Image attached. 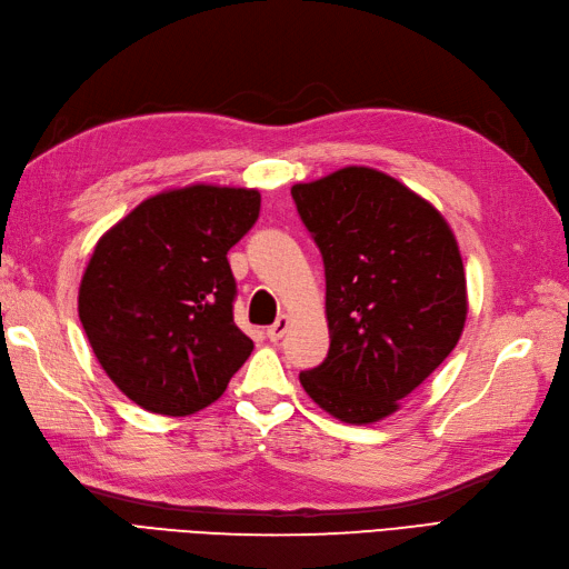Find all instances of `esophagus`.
Instances as JSON below:
<instances>
[{"mask_svg":"<svg viewBox=\"0 0 569 569\" xmlns=\"http://www.w3.org/2000/svg\"><path fill=\"white\" fill-rule=\"evenodd\" d=\"M287 328H289V319L280 317L272 326H268V331H264V336H268L272 343H277V340H282V336L287 333Z\"/></svg>","mask_w":569,"mask_h":569,"instance_id":"esophagus-1","label":"esophagus"}]
</instances>
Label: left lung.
Segmentation results:
<instances>
[{"label": "left lung", "instance_id": "8db88e82", "mask_svg": "<svg viewBox=\"0 0 569 569\" xmlns=\"http://www.w3.org/2000/svg\"><path fill=\"white\" fill-rule=\"evenodd\" d=\"M292 199L321 250L331 333L326 360L299 382L340 421H380L458 346L467 292L456 236L372 168L295 184Z\"/></svg>", "mask_w": 569, "mask_h": 569}]
</instances>
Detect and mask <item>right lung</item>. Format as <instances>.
Instances as JSON below:
<instances>
[{"mask_svg": "<svg viewBox=\"0 0 569 569\" xmlns=\"http://www.w3.org/2000/svg\"><path fill=\"white\" fill-rule=\"evenodd\" d=\"M258 213L256 189L192 184L141 201L99 238L80 321L99 365L138 407L194 413L248 360L252 340L233 321L226 252Z\"/></svg>", "mask_w": 569, "mask_h": 569, "instance_id": "1", "label": "right lung"}]
</instances>
